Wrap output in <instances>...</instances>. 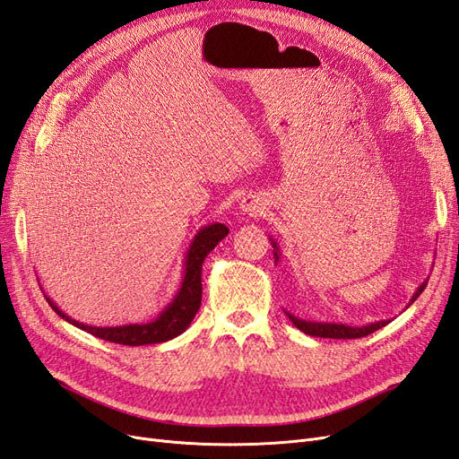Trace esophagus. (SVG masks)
I'll return each mask as SVG.
<instances>
[{
  "mask_svg": "<svg viewBox=\"0 0 459 459\" xmlns=\"http://www.w3.org/2000/svg\"><path fill=\"white\" fill-rule=\"evenodd\" d=\"M239 208L245 216H258L264 212L266 204H264L262 197H258V195H247L245 199H241Z\"/></svg>",
  "mask_w": 459,
  "mask_h": 459,
  "instance_id": "obj_1",
  "label": "esophagus"
}]
</instances>
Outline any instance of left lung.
I'll use <instances>...</instances> for the list:
<instances>
[{
    "instance_id": "left-lung-1",
    "label": "left lung",
    "mask_w": 459,
    "mask_h": 459,
    "mask_svg": "<svg viewBox=\"0 0 459 459\" xmlns=\"http://www.w3.org/2000/svg\"><path fill=\"white\" fill-rule=\"evenodd\" d=\"M272 247H273V260L275 264L280 262V245H277L275 239H272ZM427 281L425 280L418 290H415L413 297L410 299V304H413L415 300H418V297L423 293V289L427 287ZM408 304V307H410ZM285 316L293 322V325L297 329H300L302 333H307V335H312V337H324V339H359V337H366L369 335V333L377 331L381 327H385L388 322L386 319H381V322H375V324H368V325H362V327H352V325H344V324H327V322H308V319H300L297 316H293L290 312L285 310Z\"/></svg>"
}]
</instances>
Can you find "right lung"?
I'll return each mask as SVG.
<instances>
[{"label":"right lung","mask_w":459,"mask_h":459,"mask_svg":"<svg viewBox=\"0 0 459 459\" xmlns=\"http://www.w3.org/2000/svg\"><path fill=\"white\" fill-rule=\"evenodd\" d=\"M228 233L230 230L224 224H208L195 233V238H193L184 258V277H182V283H179L178 293L169 304H166L164 310L152 319V322L128 324V325H117V327H97V325L80 324L71 316H66L48 295L44 297L49 302V307L57 312L65 322L73 324L82 331L91 333L93 337H100L110 342H118V344H126V346L166 342L178 335H182V333L191 325L193 317H195V314L199 312L201 297H203V283H201L203 262L208 256V253H211Z\"/></svg>","instance_id":"1"}]
</instances>
